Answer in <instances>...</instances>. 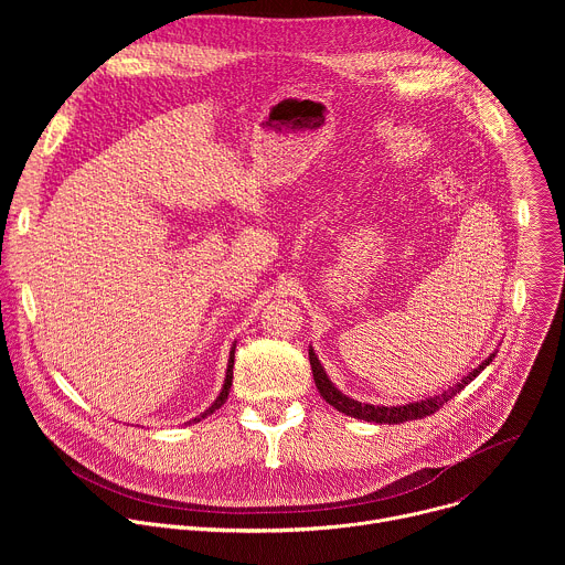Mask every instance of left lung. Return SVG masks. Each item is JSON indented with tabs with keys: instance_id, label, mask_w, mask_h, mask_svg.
I'll return each instance as SVG.
<instances>
[{
	"instance_id": "left-lung-1",
	"label": "left lung",
	"mask_w": 565,
	"mask_h": 565,
	"mask_svg": "<svg viewBox=\"0 0 565 565\" xmlns=\"http://www.w3.org/2000/svg\"><path fill=\"white\" fill-rule=\"evenodd\" d=\"M497 358V351L490 353L488 360H482L471 373H467L460 382H456L454 386L445 388L438 395H429L425 399L418 402H409V405H395V407H380V405H366V402H358L349 395H344L327 375L324 366H321L319 358L315 355L312 347H308V360H310V369H312V380L315 386L319 388V395L324 397L331 407H335L338 412L358 418V420H366V423H377V425H399V423H407V420H418V418H427L431 414H436L445 402H449L456 393H460L482 369H488L490 362Z\"/></svg>"
}]
</instances>
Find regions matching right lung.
<instances>
[{
	"label": "right lung",
	"instance_id": "right-lung-1",
	"mask_svg": "<svg viewBox=\"0 0 565 565\" xmlns=\"http://www.w3.org/2000/svg\"><path fill=\"white\" fill-rule=\"evenodd\" d=\"M234 349H236V344H232V349H230V360H227V371H225V380H223V388H221V393L216 395V399L212 402V407H207L199 418H194V420H190L188 425H192V423H199V420H203V418H207L210 414H214L216 409H221L223 407V402L227 399V395H230V386H232V366H234Z\"/></svg>",
	"mask_w": 565,
	"mask_h": 565
}]
</instances>
